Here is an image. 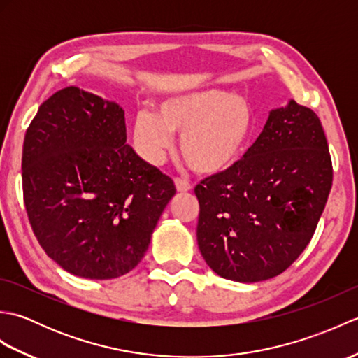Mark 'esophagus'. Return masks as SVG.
<instances>
[{
	"label": "esophagus",
	"instance_id": "34e87169",
	"mask_svg": "<svg viewBox=\"0 0 358 358\" xmlns=\"http://www.w3.org/2000/svg\"><path fill=\"white\" fill-rule=\"evenodd\" d=\"M175 187H177L178 192H187L192 189L191 183H187V181L183 178H175Z\"/></svg>",
	"mask_w": 358,
	"mask_h": 358
}]
</instances>
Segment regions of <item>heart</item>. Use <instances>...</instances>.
<instances>
[{
    "label": "heart",
    "mask_w": 358,
    "mask_h": 358,
    "mask_svg": "<svg viewBox=\"0 0 358 358\" xmlns=\"http://www.w3.org/2000/svg\"><path fill=\"white\" fill-rule=\"evenodd\" d=\"M255 132V112L245 95H227L203 89L169 96L157 106V115L138 112L134 118V140L150 164L162 163L180 134V154L200 175L232 169Z\"/></svg>",
    "instance_id": "1"
}]
</instances>
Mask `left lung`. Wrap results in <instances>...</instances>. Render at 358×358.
<instances>
[{
	"label": "left lung",
	"instance_id": "8db88e82",
	"mask_svg": "<svg viewBox=\"0 0 358 358\" xmlns=\"http://www.w3.org/2000/svg\"><path fill=\"white\" fill-rule=\"evenodd\" d=\"M332 186L320 118L289 101L232 169L195 186L196 241L209 268L243 283L291 266L313 238Z\"/></svg>",
	"mask_w": 358,
	"mask_h": 358
}]
</instances>
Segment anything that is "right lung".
I'll return each mask as SVG.
<instances>
[{"label":"right lung","instance_id":"add662e5","mask_svg":"<svg viewBox=\"0 0 358 358\" xmlns=\"http://www.w3.org/2000/svg\"><path fill=\"white\" fill-rule=\"evenodd\" d=\"M22 195L44 252L67 272L132 271L175 185L126 144L124 110L69 86L48 98L22 144Z\"/></svg>","mask_w":358,"mask_h":358}]
</instances>
